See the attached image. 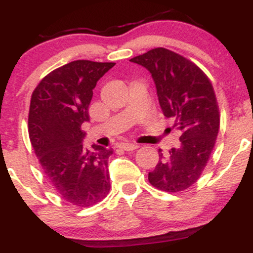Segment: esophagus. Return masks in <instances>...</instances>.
<instances>
[{"mask_svg": "<svg viewBox=\"0 0 253 253\" xmlns=\"http://www.w3.org/2000/svg\"><path fill=\"white\" fill-rule=\"evenodd\" d=\"M120 149L125 151H133L138 149V145L133 144V143H122V144H120Z\"/></svg>", "mask_w": 253, "mask_h": 253, "instance_id": "1", "label": "esophagus"}]
</instances>
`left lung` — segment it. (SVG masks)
Listing matches in <instances>:
<instances>
[{"mask_svg": "<svg viewBox=\"0 0 253 253\" xmlns=\"http://www.w3.org/2000/svg\"><path fill=\"white\" fill-rule=\"evenodd\" d=\"M129 62L147 68L166 118L180 131V145L159 160L148 179L166 193L187 190L198 182L210 160L219 131V109L213 86L196 64L178 53L158 47Z\"/></svg>", "mask_w": 253, "mask_h": 253, "instance_id": "left-lung-1", "label": "left lung"}]
</instances>
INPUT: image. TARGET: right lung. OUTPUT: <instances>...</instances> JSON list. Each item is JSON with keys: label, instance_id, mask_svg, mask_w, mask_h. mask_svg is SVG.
I'll list each match as a JSON object with an SVG mask.
<instances>
[{"label": "right lung", "instance_id": "1", "mask_svg": "<svg viewBox=\"0 0 253 253\" xmlns=\"http://www.w3.org/2000/svg\"><path fill=\"white\" fill-rule=\"evenodd\" d=\"M114 65L91 60L68 63L44 76L31 94V145L50 187L74 206H93L110 190L108 159L113 149H84L81 126L89 120L97 81Z\"/></svg>", "mask_w": 253, "mask_h": 253}]
</instances>
